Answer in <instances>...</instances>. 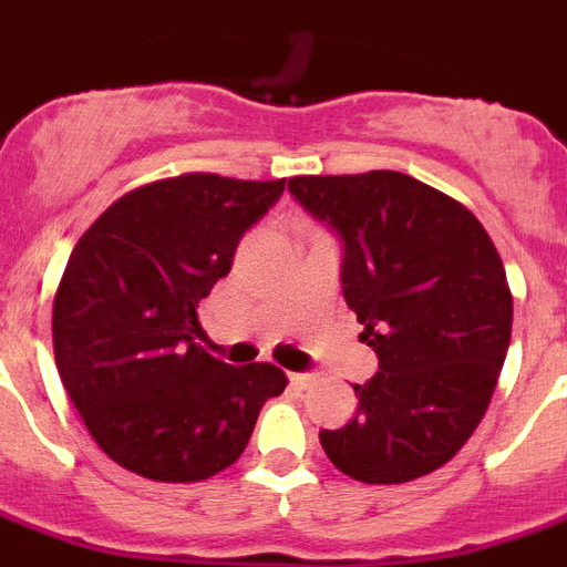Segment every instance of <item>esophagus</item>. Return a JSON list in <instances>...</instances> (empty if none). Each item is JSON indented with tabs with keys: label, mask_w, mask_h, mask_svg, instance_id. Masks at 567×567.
Listing matches in <instances>:
<instances>
[{
	"label": "esophagus",
	"mask_w": 567,
	"mask_h": 567,
	"mask_svg": "<svg viewBox=\"0 0 567 567\" xmlns=\"http://www.w3.org/2000/svg\"><path fill=\"white\" fill-rule=\"evenodd\" d=\"M288 379H290V385L299 388V391H305V388H311V382H313L311 373H290Z\"/></svg>",
	"instance_id": "1"
}]
</instances>
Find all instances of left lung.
Instances as JSON below:
<instances>
[{
	"label": "left lung",
	"instance_id": "8db88e82",
	"mask_svg": "<svg viewBox=\"0 0 567 567\" xmlns=\"http://www.w3.org/2000/svg\"><path fill=\"white\" fill-rule=\"evenodd\" d=\"M288 190L344 243L342 293L379 357L357 416L322 431L333 465L368 485L420 480L467 442L508 353L505 268L462 202L400 171L293 176Z\"/></svg>",
	"mask_w": 567,
	"mask_h": 567
}]
</instances>
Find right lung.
Instances as JSON below:
<instances>
[{"label":"right lung","mask_w":567,"mask_h":567,"mask_svg":"<svg viewBox=\"0 0 567 567\" xmlns=\"http://www.w3.org/2000/svg\"><path fill=\"white\" fill-rule=\"evenodd\" d=\"M285 179L182 174L120 196L79 236L53 297L59 377L96 445L154 482L210 480L243 456L277 365L194 342L196 308Z\"/></svg>","instance_id":"1"}]
</instances>
